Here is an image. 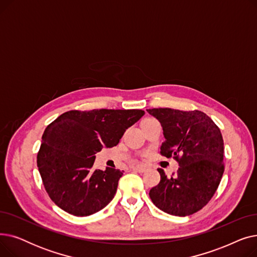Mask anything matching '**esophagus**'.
<instances>
[{
	"mask_svg": "<svg viewBox=\"0 0 257 257\" xmlns=\"http://www.w3.org/2000/svg\"><path fill=\"white\" fill-rule=\"evenodd\" d=\"M133 169L136 170L137 172H139V173H145L147 171V168L144 167V166H137V167H134Z\"/></svg>",
	"mask_w": 257,
	"mask_h": 257,
	"instance_id": "obj_1",
	"label": "esophagus"
}]
</instances>
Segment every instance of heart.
Instances as JSON below:
<instances>
[{"label": "heart", "instance_id": "heart-1", "mask_svg": "<svg viewBox=\"0 0 257 257\" xmlns=\"http://www.w3.org/2000/svg\"><path fill=\"white\" fill-rule=\"evenodd\" d=\"M147 119H150V118H146V119H145V120H147ZM145 120H144V121H145Z\"/></svg>", "mask_w": 257, "mask_h": 257}]
</instances>
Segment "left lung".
<instances>
[{
    "instance_id": "1",
    "label": "left lung",
    "mask_w": 257,
    "mask_h": 257,
    "mask_svg": "<svg viewBox=\"0 0 257 257\" xmlns=\"http://www.w3.org/2000/svg\"><path fill=\"white\" fill-rule=\"evenodd\" d=\"M147 111L163 126L166 141L160 154L173 157L179 165L176 176L170 178L164 170H158L160 182L151 188L150 198L169 214H193L210 201L223 176L224 142L220 128L200 110L152 108Z\"/></svg>"
}]
</instances>
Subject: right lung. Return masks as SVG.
<instances>
[{
    "mask_svg": "<svg viewBox=\"0 0 257 257\" xmlns=\"http://www.w3.org/2000/svg\"><path fill=\"white\" fill-rule=\"evenodd\" d=\"M144 114L140 109L70 110L48 125L37 167L54 203L78 217L96 213L109 203L123 171L94 170V154L103 147L116 146Z\"/></svg>",
    "mask_w": 257,
    "mask_h": 257,
    "instance_id": "right-lung-1",
    "label": "right lung"
}]
</instances>
